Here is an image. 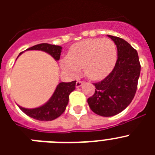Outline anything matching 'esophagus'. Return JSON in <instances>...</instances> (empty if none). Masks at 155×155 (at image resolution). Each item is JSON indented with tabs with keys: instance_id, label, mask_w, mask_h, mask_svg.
Masks as SVG:
<instances>
[{
	"instance_id": "obj_1",
	"label": "esophagus",
	"mask_w": 155,
	"mask_h": 155,
	"mask_svg": "<svg viewBox=\"0 0 155 155\" xmlns=\"http://www.w3.org/2000/svg\"><path fill=\"white\" fill-rule=\"evenodd\" d=\"M83 84H84V81H82L81 80H78L76 82V87H81Z\"/></svg>"
}]
</instances>
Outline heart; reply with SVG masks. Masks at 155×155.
I'll return each instance as SVG.
<instances>
[{
    "instance_id": "obj_1",
    "label": "heart",
    "mask_w": 155,
    "mask_h": 155,
    "mask_svg": "<svg viewBox=\"0 0 155 155\" xmlns=\"http://www.w3.org/2000/svg\"><path fill=\"white\" fill-rule=\"evenodd\" d=\"M117 60L116 44L109 39H87L70 48L68 57L61 61L64 71L72 75L83 68L85 76L91 80L105 78L114 68Z\"/></svg>"
}]
</instances>
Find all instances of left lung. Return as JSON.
I'll return each instance as SVG.
<instances>
[{
  "label": "left lung",
  "instance_id": "1",
  "mask_svg": "<svg viewBox=\"0 0 155 155\" xmlns=\"http://www.w3.org/2000/svg\"><path fill=\"white\" fill-rule=\"evenodd\" d=\"M108 36L116 45L118 58L112 72L93 84L96 89L87 98L90 109L102 116H115L130 105L136 94L140 73L137 51L120 37Z\"/></svg>",
  "mask_w": 155,
  "mask_h": 155
}]
</instances>
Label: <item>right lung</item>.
<instances>
[{
	"label": "right lung",
	"mask_w": 155,
	"mask_h": 155,
	"mask_svg": "<svg viewBox=\"0 0 155 155\" xmlns=\"http://www.w3.org/2000/svg\"><path fill=\"white\" fill-rule=\"evenodd\" d=\"M42 50L50 54L56 61H59L61 57L62 47L49 43H40L28 48L26 50ZM21 53H20L21 54ZM76 81L71 82H61L57 85L53 96L45 105L35 109L20 108L23 113L31 118L40 121H50L57 119L64 111L69 101V94L75 89Z\"/></svg>",
	"instance_id": "right-lung-1"
}]
</instances>
